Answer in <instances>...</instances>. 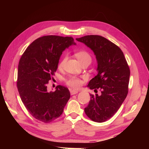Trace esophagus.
<instances>
[{"label":"esophagus","mask_w":149,"mask_h":149,"mask_svg":"<svg viewBox=\"0 0 149 149\" xmlns=\"http://www.w3.org/2000/svg\"><path fill=\"white\" fill-rule=\"evenodd\" d=\"M78 93V91H75V90L70 89V94H71V95H74V94H77Z\"/></svg>","instance_id":"1"}]
</instances>
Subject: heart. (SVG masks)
Here are the masks:
<instances>
[{
  "mask_svg": "<svg viewBox=\"0 0 149 149\" xmlns=\"http://www.w3.org/2000/svg\"><path fill=\"white\" fill-rule=\"evenodd\" d=\"M75 55L76 58H78V60L80 61L81 64H83L84 63L86 62H90L91 61V56L89 55V53L86 51H78L75 53ZM66 60V56H65L63 58H62V60L60 62L59 65H58V67L61 68L63 67V65L65 64V63ZM66 84L69 86L74 88V89H77L78 88L81 84V81L78 78L74 77V76H72V77L66 80Z\"/></svg>",
  "mask_w": 149,
  "mask_h": 149,
  "instance_id": "1",
  "label": "heart"
}]
</instances>
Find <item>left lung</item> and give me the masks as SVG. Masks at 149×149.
I'll list each match as a JSON object with an SVG mask.
<instances>
[{"instance_id":"obj_1","label":"left lung","mask_w":149,"mask_h":149,"mask_svg":"<svg viewBox=\"0 0 149 149\" xmlns=\"http://www.w3.org/2000/svg\"><path fill=\"white\" fill-rule=\"evenodd\" d=\"M77 41L94 52L97 63V74L90 80L88 87L101 90V94H90L84 112L89 118L103 123L118 111L128 93L130 70L119 47L100 35H86Z\"/></svg>"}]
</instances>
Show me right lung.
<instances>
[{"mask_svg":"<svg viewBox=\"0 0 149 149\" xmlns=\"http://www.w3.org/2000/svg\"><path fill=\"white\" fill-rule=\"evenodd\" d=\"M73 45L72 37L43 36L34 40L20 58L17 85L21 100L30 114L43 123L59 118L70 97L67 88L58 85L54 92L48 91L47 84L62 52Z\"/></svg>","mask_w":149,"mask_h":149,"instance_id":"1","label":"right lung"}]
</instances>
